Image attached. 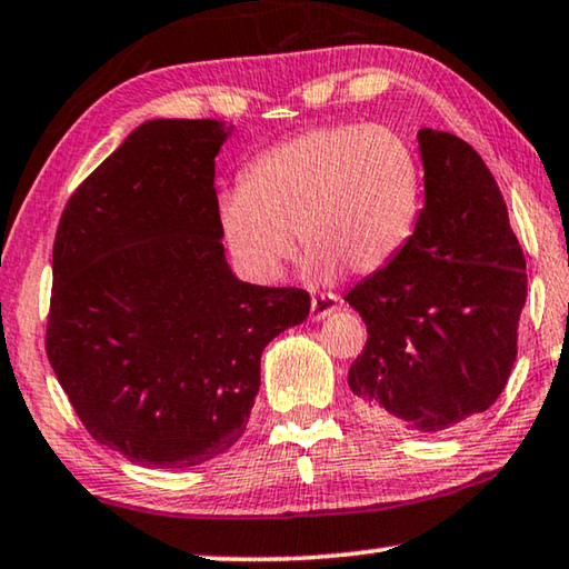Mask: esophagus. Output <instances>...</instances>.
<instances>
[{
	"label": "esophagus",
	"instance_id": "obj_1",
	"mask_svg": "<svg viewBox=\"0 0 569 569\" xmlns=\"http://www.w3.org/2000/svg\"><path fill=\"white\" fill-rule=\"evenodd\" d=\"M338 307H340V297H335V295L312 297V302H310V320L312 322H320L325 318H330V315L338 310Z\"/></svg>",
	"mask_w": 569,
	"mask_h": 569
}]
</instances>
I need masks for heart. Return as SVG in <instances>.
Here are the masks:
<instances>
[{
    "instance_id": "1",
    "label": "heart",
    "mask_w": 569,
    "mask_h": 569,
    "mask_svg": "<svg viewBox=\"0 0 569 569\" xmlns=\"http://www.w3.org/2000/svg\"><path fill=\"white\" fill-rule=\"evenodd\" d=\"M423 176L411 143L393 128L338 123L302 130L267 148L219 199L229 254L254 282H274L295 254L320 279L366 277L411 241Z\"/></svg>"
}]
</instances>
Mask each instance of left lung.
I'll list each match as a JSON object with an SVG mask.
<instances>
[{"mask_svg": "<svg viewBox=\"0 0 569 569\" xmlns=\"http://www.w3.org/2000/svg\"><path fill=\"white\" fill-rule=\"evenodd\" d=\"M426 201L406 249L346 300L368 325L348 386L372 421L443 433L487 411L517 358L525 254L495 176L446 130H418Z\"/></svg>", "mask_w": 569, "mask_h": 569, "instance_id": "obj_1", "label": "left lung"}]
</instances>
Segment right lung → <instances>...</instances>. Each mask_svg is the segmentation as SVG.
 I'll return each mask as SVG.
<instances>
[{
    "mask_svg": "<svg viewBox=\"0 0 569 569\" xmlns=\"http://www.w3.org/2000/svg\"><path fill=\"white\" fill-rule=\"evenodd\" d=\"M221 120L138 126L62 211L48 358L88 433L128 461L189 469L239 441L262 352L310 295L231 272L213 158Z\"/></svg>",
    "mask_w": 569,
    "mask_h": 569,
    "instance_id": "1",
    "label": "right lung"
}]
</instances>
